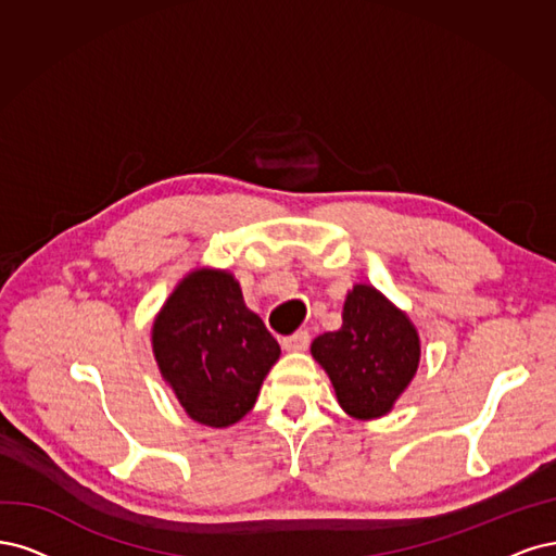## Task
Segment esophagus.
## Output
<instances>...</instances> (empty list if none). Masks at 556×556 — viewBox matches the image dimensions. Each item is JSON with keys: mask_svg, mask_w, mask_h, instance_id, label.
Segmentation results:
<instances>
[{"mask_svg": "<svg viewBox=\"0 0 556 556\" xmlns=\"http://www.w3.org/2000/svg\"><path fill=\"white\" fill-rule=\"evenodd\" d=\"M281 346L286 351H307L309 349V332L307 330H298L291 337L281 339Z\"/></svg>", "mask_w": 556, "mask_h": 556, "instance_id": "1", "label": "esophagus"}]
</instances>
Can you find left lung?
<instances>
[{
  "label": "left lung",
  "mask_w": 556,
  "mask_h": 556,
  "mask_svg": "<svg viewBox=\"0 0 556 556\" xmlns=\"http://www.w3.org/2000/svg\"><path fill=\"white\" fill-rule=\"evenodd\" d=\"M314 361L330 376L339 406L355 420L390 414L420 363V337L410 318L369 283L349 291L342 328L318 334Z\"/></svg>",
  "instance_id": "8db88e82"
}]
</instances>
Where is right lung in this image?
I'll use <instances>...</instances> for the list:
<instances>
[{"mask_svg": "<svg viewBox=\"0 0 556 556\" xmlns=\"http://www.w3.org/2000/svg\"><path fill=\"white\" fill-rule=\"evenodd\" d=\"M152 351L187 416L207 427L242 420L281 353L236 277L212 267L175 286L154 318Z\"/></svg>", "mask_w": 556, "mask_h": 556, "instance_id": "add662e5", "label": "right lung"}]
</instances>
